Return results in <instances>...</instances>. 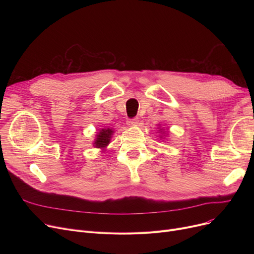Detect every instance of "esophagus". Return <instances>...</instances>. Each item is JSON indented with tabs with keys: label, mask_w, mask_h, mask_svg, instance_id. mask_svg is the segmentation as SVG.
<instances>
[{
	"label": "esophagus",
	"mask_w": 254,
	"mask_h": 254,
	"mask_svg": "<svg viewBox=\"0 0 254 254\" xmlns=\"http://www.w3.org/2000/svg\"><path fill=\"white\" fill-rule=\"evenodd\" d=\"M138 123H139V118L138 117H134V118L127 120V125L129 127H135V126L138 125Z\"/></svg>",
	"instance_id": "esophagus-1"
}]
</instances>
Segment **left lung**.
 <instances>
[{
    "instance_id": "left-lung-1",
    "label": "left lung",
    "mask_w": 254,
    "mask_h": 254,
    "mask_svg": "<svg viewBox=\"0 0 254 254\" xmlns=\"http://www.w3.org/2000/svg\"><path fill=\"white\" fill-rule=\"evenodd\" d=\"M161 131H162V130H161Z\"/></svg>"
}]
</instances>
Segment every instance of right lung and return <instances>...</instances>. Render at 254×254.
<instances>
[{
	"mask_svg": "<svg viewBox=\"0 0 254 254\" xmlns=\"http://www.w3.org/2000/svg\"><path fill=\"white\" fill-rule=\"evenodd\" d=\"M112 128H101L100 131L98 132L97 138L95 140V143H93V146L96 148H101V149H105L107 147V145L110 143V139L111 136L113 134Z\"/></svg>",
	"mask_w": 254,
	"mask_h": 254,
	"instance_id": "add662e5",
	"label": "right lung"
}]
</instances>
